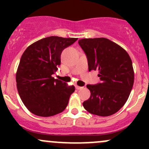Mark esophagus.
Wrapping results in <instances>:
<instances>
[{
    "label": "esophagus",
    "mask_w": 149,
    "mask_h": 149,
    "mask_svg": "<svg viewBox=\"0 0 149 149\" xmlns=\"http://www.w3.org/2000/svg\"><path fill=\"white\" fill-rule=\"evenodd\" d=\"M84 87L83 86H77V85H76V88L77 90H80V89H82V88H83Z\"/></svg>",
    "instance_id": "34e87169"
}]
</instances>
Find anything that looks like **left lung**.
Masks as SVG:
<instances>
[{"mask_svg": "<svg viewBox=\"0 0 149 149\" xmlns=\"http://www.w3.org/2000/svg\"><path fill=\"white\" fill-rule=\"evenodd\" d=\"M88 70H98L100 83L86 85L91 92L83 102L86 110L99 116L116 113L125 104L134 83L133 63L127 52L106 38L81 39Z\"/></svg>", "mask_w": 149, "mask_h": 149, "instance_id": "8db88e82", "label": "left lung"}]
</instances>
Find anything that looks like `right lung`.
Instances as JSON below:
<instances>
[{
	"label": "right lung",
	"instance_id": "1",
	"mask_svg": "<svg viewBox=\"0 0 149 149\" xmlns=\"http://www.w3.org/2000/svg\"><path fill=\"white\" fill-rule=\"evenodd\" d=\"M77 40L51 36L33 43L24 52L16 72V86L22 102L31 113L50 117L66 108L75 86L55 79L52 75L61 65L63 50Z\"/></svg>",
	"mask_w": 149,
	"mask_h": 149
}]
</instances>
